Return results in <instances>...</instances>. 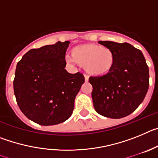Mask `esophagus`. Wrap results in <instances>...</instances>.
I'll use <instances>...</instances> for the list:
<instances>
[{"label":"esophagus","instance_id":"esophagus-1","mask_svg":"<svg viewBox=\"0 0 158 158\" xmlns=\"http://www.w3.org/2000/svg\"><path fill=\"white\" fill-rule=\"evenodd\" d=\"M89 77L88 76V75L85 74V81H89Z\"/></svg>","mask_w":158,"mask_h":158}]
</instances>
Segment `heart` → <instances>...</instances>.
Listing matches in <instances>:
<instances>
[{"label": "heart", "instance_id": "b5f03b06", "mask_svg": "<svg viewBox=\"0 0 158 158\" xmlns=\"http://www.w3.org/2000/svg\"><path fill=\"white\" fill-rule=\"evenodd\" d=\"M72 58H67L69 63L84 65L89 73L94 76L107 74L115 63V54L108 47L97 44H83L73 47Z\"/></svg>", "mask_w": 158, "mask_h": 158}]
</instances>
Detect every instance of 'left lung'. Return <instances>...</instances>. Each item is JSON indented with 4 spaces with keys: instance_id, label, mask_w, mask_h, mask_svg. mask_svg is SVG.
<instances>
[{
    "instance_id": "obj_1",
    "label": "left lung",
    "mask_w": 158,
    "mask_h": 158,
    "mask_svg": "<svg viewBox=\"0 0 158 158\" xmlns=\"http://www.w3.org/2000/svg\"><path fill=\"white\" fill-rule=\"evenodd\" d=\"M115 54V63L107 74L90 77L96 111L103 116H127L141 104L149 89V67L143 54L127 43L99 41Z\"/></svg>"
}]
</instances>
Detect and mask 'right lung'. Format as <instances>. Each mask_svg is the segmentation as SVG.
Listing matches in <instances>:
<instances>
[{
	"instance_id": "1",
	"label": "right lung",
	"mask_w": 158,
	"mask_h": 158,
	"mask_svg": "<svg viewBox=\"0 0 158 158\" xmlns=\"http://www.w3.org/2000/svg\"><path fill=\"white\" fill-rule=\"evenodd\" d=\"M69 42H58L31 49L16 65L14 94L25 116L42 126L67 120L74 108L77 94L85 82L81 73L65 69Z\"/></svg>"
}]
</instances>
